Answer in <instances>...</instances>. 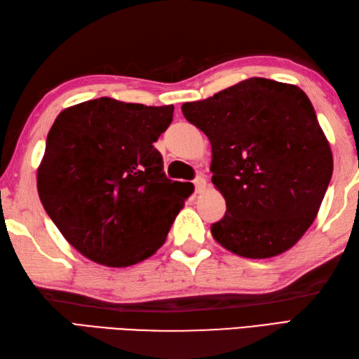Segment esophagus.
Instances as JSON below:
<instances>
[{
    "mask_svg": "<svg viewBox=\"0 0 359 359\" xmlns=\"http://www.w3.org/2000/svg\"><path fill=\"white\" fill-rule=\"evenodd\" d=\"M194 187H196V193H202L205 187H207V180H205V177H202V175H197L194 179Z\"/></svg>",
    "mask_w": 359,
    "mask_h": 359,
    "instance_id": "obj_1",
    "label": "esophagus"
}]
</instances>
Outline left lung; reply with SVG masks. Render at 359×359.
I'll list each match as a JSON object with an SVG mask.
<instances>
[{"label": "left lung", "instance_id": "8db88e82", "mask_svg": "<svg viewBox=\"0 0 359 359\" xmlns=\"http://www.w3.org/2000/svg\"><path fill=\"white\" fill-rule=\"evenodd\" d=\"M185 118L211 143V182L226 212L211 234L231 253H284L313 224L333 172V157L302 89L253 77L201 102Z\"/></svg>", "mask_w": 359, "mask_h": 359}]
</instances>
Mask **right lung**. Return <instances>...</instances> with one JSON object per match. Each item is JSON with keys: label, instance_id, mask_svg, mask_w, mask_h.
Here are the masks:
<instances>
[{"label": "right lung", "instance_id": "1", "mask_svg": "<svg viewBox=\"0 0 359 359\" xmlns=\"http://www.w3.org/2000/svg\"><path fill=\"white\" fill-rule=\"evenodd\" d=\"M174 106L109 97L58 114L36 172L38 196L71 245L106 266H129L163 245L193 185L163 172L154 142Z\"/></svg>", "mask_w": 359, "mask_h": 359}]
</instances>
